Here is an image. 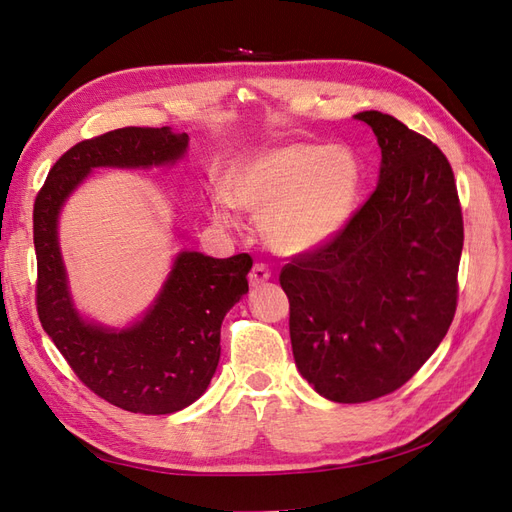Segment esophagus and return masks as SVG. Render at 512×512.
Returning a JSON list of instances; mask_svg holds the SVG:
<instances>
[{
	"label": "esophagus",
	"instance_id": "obj_1",
	"mask_svg": "<svg viewBox=\"0 0 512 512\" xmlns=\"http://www.w3.org/2000/svg\"><path fill=\"white\" fill-rule=\"evenodd\" d=\"M269 277H271V269L267 265H262V262H256L250 271V284L260 286V284H265Z\"/></svg>",
	"mask_w": 512,
	"mask_h": 512
}]
</instances>
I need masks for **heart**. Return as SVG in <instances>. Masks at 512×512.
Here are the masks:
<instances>
[{"mask_svg": "<svg viewBox=\"0 0 512 512\" xmlns=\"http://www.w3.org/2000/svg\"><path fill=\"white\" fill-rule=\"evenodd\" d=\"M361 166L344 147L286 143L241 162L230 196L215 198V218L235 224V205L262 213L267 241L284 254L314 252L352 215Z\"/></svg>", "mask_w": 512, "mask_h": 512, "instance_id": "b5f03b06", "label": "heart"}]
</instances>
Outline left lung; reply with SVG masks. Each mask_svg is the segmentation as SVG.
<instances>
[{"label":"left lung","mask_w":512,"mask_h":512,"mask_svg":"<svg viewBox=\"0 0 512 512\" xmlns=\"http://www.w3.org/2000/svg\"><path fill=\"white\" fill-rule=\"evenodd\" d=\"M382 149L380 181L337 235L294 256L280 284L290 301L294 363L337 404L404 386L455 318L463 215L440 147L391 115H354Z\"/></svg>","instance_id":"8db88e82"}]
</instances>
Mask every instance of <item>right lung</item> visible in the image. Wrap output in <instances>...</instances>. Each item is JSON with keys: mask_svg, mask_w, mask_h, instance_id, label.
<instances>
[{"mask_svg": "<svg viewBox=\"0 0 512 512\" xmlns=\"http://www.w3.org/2000/svg\"><path fill=\"white\" fill-rule=\"evenodd\" d=\"M185 147L188 134L170 128L130 126L85 138L53 164L34 203L42 329L89 391L128 412L173 414L207 391L220 361L222 320L247 292L252 256L181 252L147 316L121 333L106 331L85 322L70 301L57 215L91 168L175 162Z\"/></svg>", "mask_w": 512, "mask_h": 512, "instance_id": "right-lung-1", "label": "right lung"}]
</instances>
